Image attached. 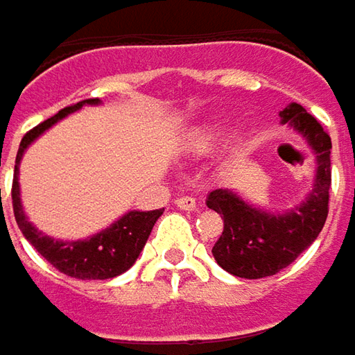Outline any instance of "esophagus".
Returning <instances> with one entry per match:
<instances>
[{
	"label": "esophagus",
	"instance_id": "obj_1",
	"mask_svg": "<svg viewBox=\"0 0 355 355\" xmlns=\"http://www.w3.org/2000/svg\"><path fill=\"white\" fill-rule=\"evenodd\" d=\"M175 205H178L180 209H185V211H191V209H196V199L184 196V198L175 199Z\"/></svg>",
	"mask_w": 355,
	"mask_h": 355
}]
</instances>
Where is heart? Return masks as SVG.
Segmentation results:
<instances>
[{
	"label": "heart",
	"instance_id": "heart-1",
	"mask_svg": "<svg viewBox=\"0 0 355 355\" xmlns=\"http://www.w3.org/2000/svg\"><path fill=\"white\" fill-rule=\"evenodd\" d=\"M221 136H223V124L221 122H217V120L201 122V124L191 126L185 132L184 148L189 154L203 156V154H209L211 150H215Z\"/></svg>",
	"mask_w": 355,
	"mask_h": 355
}]
</instances>
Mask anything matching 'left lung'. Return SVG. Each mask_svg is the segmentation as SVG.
I'll return each instance as SVG.
<instances>
[{
    "label": "left lung",
    "mask_w": 355,
    "mask_h": 355,
    "mask_svg": "<svg viewBox=\"0 0 355 355\" xmlns=\"http://www.w3.org/2000/svg\"><path fill=\"white\" fill-rule=\"evenodd\" d=\"M280 124L300 134L312 150L316 162L312 187L302 203L280 213L252 205L233 189H215L207 196V207L223 219V233L211 252L217 265L233 277L265 279L277 275L316 241L328 217L330 136L296 103L280 112Z\"/></svg>",
    "instance_id": "8db88e82"
}]
</instances>
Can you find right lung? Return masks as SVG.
Returning a JSON list of instances; mask_svg holds the SVG:
<instances>
[{
	"instance_id": "right-lung-1",
	"label": "right lung",
	"mask_w": 355,
	"mask_h": 355,
	"mask_svg": "<svg viewBox=\"0 0 355 355\" xmlns=\"http://www.w3.org/2000/svg\"><path fill=\"white\" fill-rule=\"evenodd\" d=\"M101 103L98 98H89L83 103H76L73 106H67L59 110L55 116H51L39 126H35L31 132L23 136L19 144V152L15 157V171H13V189H11V199H13V213L15 221L19 225L23 237L33 245L37 252L47 259L55 268L61 272L80 280H106L114 279L118 275L126 272L130 266L136 263L140 257L146 241L152 233V227L162 215V209L154 211H128L124 213L120 219H116L110 227L94 233L87 239H76V241H62V239L49 237L41 233L37 227L29 221L25 215L23 203H21L19 189V166L25 150L31 144L45 134L51 126H55L59 120L80 110L83 106H96Z\"/></svg>"
}]
</instances>
